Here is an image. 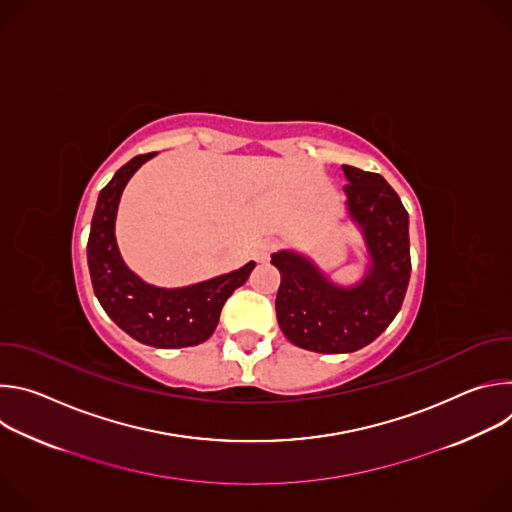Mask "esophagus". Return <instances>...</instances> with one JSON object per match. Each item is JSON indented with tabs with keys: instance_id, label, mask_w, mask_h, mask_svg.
Wrapping results in <instances>:
<instances>
[{
	"instance_id": "esophagus-1",
	"label": "esophagus",
	"mask_w": 512,
	"mask_h": 512,
	"mask_svg": "<svg viewBox=\"0 0 512 512\" xmlns=\"http://www.w3.org/2000/svg\"><path fill=\"white\" fill-rule=\"evenodd\" d=\"M275 247H277V245H275L273 241H263V243H259V247L255 249V259H257L259 263L269 261V257H271V253H273Z\"/></svg>"
}]
</instances>
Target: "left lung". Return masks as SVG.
<instances>
[{"label": "left lung", "instance_id": "left-lung-1", "mask_svg": "<svg viewBox=\"0 0 512 512\" xmlns=\"http://www.w3.org/2000/svg\"><path fill=\"white\" fill-rule=\"evenodd\" d=\"M346 206L367 245L371 267L360 283H332L294 251L271 255L281 273L275 312L291 344L322 354L354 352L371 344L401 310L411 275L409 214L379 174L342 166Z\"/></svg>", "mask_w": 512, "mask_h": 512}]
</instances>
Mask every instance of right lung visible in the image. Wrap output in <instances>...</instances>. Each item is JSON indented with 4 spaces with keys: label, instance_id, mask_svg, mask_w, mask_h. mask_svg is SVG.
I'll use <instances>...</instances> for the list:
<instances>
[{
    "label": "right lung",
    "instance_id": "1",
    "mask_svg": "<svg viewBox=\"0 0 512 512\" xmlns=\"http://www.w3.org/2000/svg\"><path fill=\"white\" fill-rule=\"evenodd\" d=\"M154 156H135L101 190L87 243L91 281L107 316L137 342L156 348L196 346L212 336L225 302L249 279L255 263L176 289L145 283L123 263L115 241L119 198L129 178Z\"/></svg>",
    "mask_w": 512,
    "mask_h": 512
}]
</instances>
